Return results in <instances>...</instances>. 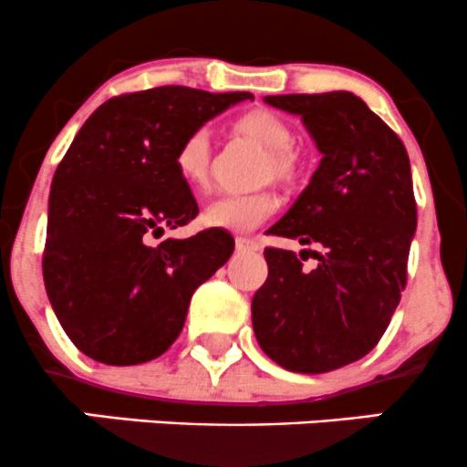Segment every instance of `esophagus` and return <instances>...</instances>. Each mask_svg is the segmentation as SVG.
<instances>
[{"mask_svg": "<svg viewBox=\"0 0 467 467\" xmlns=\"http://www.w3.org/2000/svg\"><path fill=\"white\" fill-rule=\"evenodd\" d=\"M234 246H237V253H257L259 242L257 239H248V237H237L234 239Z\"/></svg>", "mask_w": 467, "mask_h": 467, "instance_id": "obj_1", "label": "esophagus"}]
</instances>
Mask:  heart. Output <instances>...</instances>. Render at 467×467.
<instances>
[{
    "label": "heart",
    "mask_w": 467,
    "mask_h": 467,
    "mask_svg": "<svg viewBox=\"0 0 467 467\" xmlns=\"http://www.w3.org/2000/svg\"><path fill=\"white\" fill-rule=\"evenodd\" d=\"M244 134L253 136L268 151L277 171L286 170V151L293 147V131L284 118L266 109H254L237 120ZM210 134L205 127L192 130L174 151L176 174L190 185L201 188L208 181ZM277 210V196L271 192H225L210 201L203 210V223L228 233H250Z\"/></svg>",
    "instance_id": "obj_1"
}]
</instances>
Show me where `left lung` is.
<instances>
[{
  "label": "left lung",
  "mask_w": 467,
  "mask_h": 467,
  "mask_svg": "<svg viewBox=\"0 0 467 467\" xmlns=\"http://www.w3.org/2000/svg\"><path fill=\"white\" fill-rule=\"evenodd\" d=\"M302 118L322 161L268 233L316 246V268L266 248L268 279L253 297L259 347L279 367L324 374L367 356L400 302L416 230L405 145L351 91L266 96ZM302 257V254H299Z\"/></svg>",
  "instance_id": "obj_1"
}]
</instances>
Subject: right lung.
<instances>
[{
  "mask_svg": "<svg viewBox=\"0 0 467 467\" xmlns=\"http://www.w3.org/2000/svg\"><path fill=\"white\" fill-rule=\"evenodd\" d=\"M253 93L156 87L107 100L53 174L42 273L73 345L116 367L159 358L179 337L192 293L234 250L225 230L163 239L199 214L174 151Z\"/></svg>",
  "mask_w": 467,
  "mask_h": 467,
  "instance_id": "right-lung-1",
  "label": "right lung"
}]
</instances>
